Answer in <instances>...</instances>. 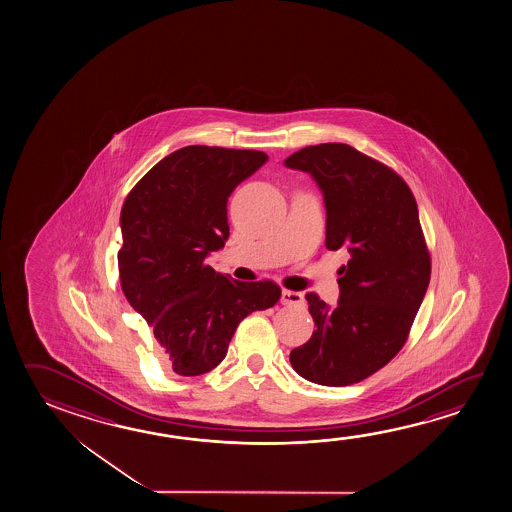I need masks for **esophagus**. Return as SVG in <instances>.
I'll return each instance as SVG.
<instances>
[{
	"mask_svg": "<svg viewBox=\"0 0 512 512\" xmlns=\"http://www.w3.org/2000/svg\"><path fill=\"white\" fill-rule=\"evenodd\" d=\"M281 304H285V306H303L304 295L301 292H294V290H283Z\"/></svg>",
	"mask_w": 512,
	"mask_h": 512,
	"instance_id": "esophagus-1",
	"label": "esophagus"
}]
</instances>
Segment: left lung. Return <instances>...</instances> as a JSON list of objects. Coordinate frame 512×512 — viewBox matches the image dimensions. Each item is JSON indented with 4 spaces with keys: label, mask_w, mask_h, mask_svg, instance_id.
I'll return each mask as SVG.
<instances>
[{
    "label": "left lung",
    "mask_w": 512,
    "mask_h": 512,
    "mask_svg": "<svg viewBox=\"0 0 512 512\" xmlns=\"http://www.w3.org/2000/svg\"><path fill=\"white\" fill-rule=\"evenodd\" d=\"M285 165L312 174L324 193L326 247L351 252L338 269L335 310L306 294L317 330L290 364L308 382L353 385L405 346L430 283L416 199L392 168L344 143L301 148Z\"/></svg>",
    "instance_id": "left-lung-1"
}]
</instances>
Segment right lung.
Instances as JSON below:
<instances>
[{
  "label": "right lung",
  "mask_w": 512,
  "mask_h": 512,
  "mask_svg": "<svg viewBox=\"0 0 512 512\" xmlns=\"http://www.w3.org/2000/svg\"><path fill=\"white\" fill-rule=\"evenodd\" d=\"M267 159L260 150L179 148L123 202L120 285L179 376L215 369L238 324L281 297L270 279L236 281L206 263L229 236V195Z\"/></svg>",
  "instance_id": "1"
}]
</instances>
